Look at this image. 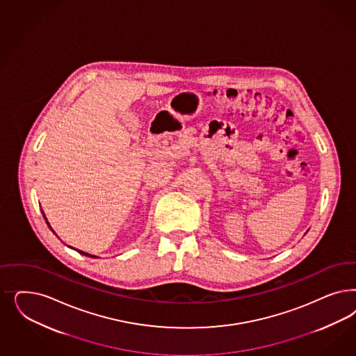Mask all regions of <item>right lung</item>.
Masks as SVG:
<instances>
[{
	"mask_svg": "<svg viewBox=\"0 0 356 356\" xmlns=\"http://www.w3.org/2000/svg\"><path fill=\"white\" fill-rule=\"evenodd\" d=\"M42 213H43V218H44V220H46L47 225H48V228L49 229L52 230L54 232V229L51 228V225H49V222H48V220H47L46 215H44V212H43V209H42ZM55 233V232H54ZM56 234V233H55ZM58 236V234H56ZM77 250V249H76ZM77 252H80V254H82V255H86V257H90V258H98L97 255H92V254H88V252H82V250H77Z\"/></svg>",
	"mask_w": 356,
	"mask_h": 356,
	"instance_id": "obj_1",
	"label": "right lung"
}]
</instances>
